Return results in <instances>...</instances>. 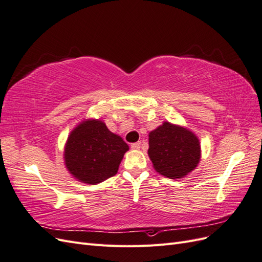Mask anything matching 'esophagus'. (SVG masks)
<instances>
[{
    "instance_id": "esophagus-1",
    "label": "esophagus",
    "mask_w": 262,
    "mask_h": 262,
    "mask_svg": "<svg viewBox=\"0 0 262 262\" xmlns=\"http://www.w3.org/2000/svg\"><path fill=\"white\" fill-rule=\"evenodd\" d=\"M131 147H132L133 149H140V147H141V141L136 142V143H132V144H131Z\"/></svg>"
}]
</instances>
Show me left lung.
<instances>
[{"mask_svg":"<svg viewBox=\"0 0 262 262\" xmlns=\"http://www.w3.org/2000/svg\"><path fill=\"white\" fill-rule=\"evenodd\" d=\"M148 145L155 170L170 179L185 177L200 162L199 139L184 126L164 122L149 132Z\"/></svg>","mask_w":262,"mask_h":262,"instance_id":"obj_1","label":"left lung"}]
</instances>
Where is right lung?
Instances as JSON below:
<instances>
[{
    "mask_svg": "<svg viewBox=\"0 0 262 262\" xmlns=\"http://www.w3.org/2000/svg\"><path fill=\"white\" fill-rule=\"evenodd\" d=\"M128 144L110 132L100 120L89 119L70 133L64 147V162L75 179L96 185L115 176Z\"/></svg>",
    "mask_w": 262,
    "mask_h": 262,
    "instance_id": "obj_1",
    "label": "right lung"
}]
</instances>
